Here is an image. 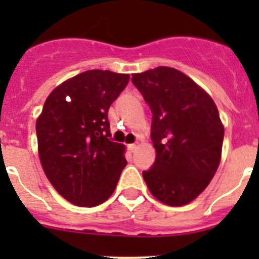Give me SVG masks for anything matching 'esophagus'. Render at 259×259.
<instances>
[{"label": "esophagus", "instance_id": "34e87169", "mask_svg": "<svg viewBox=\"0 0 259 259\" xmlns=\"http://www.w3.org/2000/svg\"><path fill=\"white\" fill-rule=\"evenodd\" d=\"M136 149H137V146L135 145V144H130V145H128V150H130V152L134 153Z\"/></svg>", "mask_w": 259, "mask_h": 259}]
</instances>
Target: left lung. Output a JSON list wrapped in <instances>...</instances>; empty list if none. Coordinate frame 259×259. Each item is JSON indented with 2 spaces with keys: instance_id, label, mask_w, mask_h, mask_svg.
Returning a JSON list of instances; mask_svg holds the SVG:
<instances>
[{
  "instance_id": "1",
  "label": "left lung",
  "mask_w": 259,
  "mask_h": 259,
  "mask_svg": "<svg viewBox=\"0 0 259 259\" xmlns=\"http://www.w3.org/2000/svg\"><path fill=\"white\" fill-rule=\"evenodd\" d=\"M152 110L155 161L143 171L150 193L170 206L187 205L218 170L224 128L202 88L175 68L161 66L132 75Z\"/></svg>"
}]
</instances>
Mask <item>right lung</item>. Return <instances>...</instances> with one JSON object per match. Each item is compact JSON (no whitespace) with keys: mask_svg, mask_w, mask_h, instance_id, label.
I'll use <instances>...</instances> for the list:
<instances>
[{"mask_svg":"<svg viewBox=\"0 0 259 259\" xmlns=\"http://www.w3.org/2000/svg\"><path fill=\"white\" fill-rule=\"evenodd\" d=\"M128 80L109 70L81 72L50 93L36 122L45 175L76 206L106 201L127 164L124 145L110 140L107 113Z\"/></svg>","mask_w":259,"mask_h":259,"instance_id":"obj_1","label":"right lung"}]
</instances>
